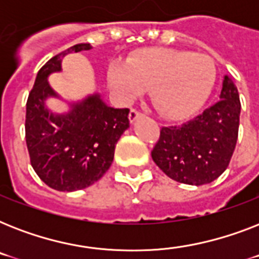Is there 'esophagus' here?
<instances>
[{"label": "esophagus", "mask_w": 259, "mask_h": 259, "mask_svg": "<svg viewBox=\"0 0 259 259\" xmlns=\"http://www.w3.org/2000/svg\"><path fill=\"white\" fill-rule=\"evenodd\" d=\"M138 117H141V113H140V111H138L137 109H132V110H130L129 119H130V122H132V123H133V122L136 121V119H137Z\"/></svg>", "instance_id": "1"}]
</instances>
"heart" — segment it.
Wrapping results in <instances>:
<instances>
[{"mask_svg":"<svg viewBox=\"0 0 259 259\" xmlns=\"http://www.w3.org/2000/svg\"><path fill=\"white\" fill-rule=\"evenodd\" d=\"M110 84L123 99L133 101L145 90L158 113L177 119L199 109L217 80L209 56L172 48H149L123 64H113Z\"/></svg>","mask_w":259,"mask_h":259,"instance_id":"1","label":"heart"}]
</instances>
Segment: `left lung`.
<instances>
[{"instance_id": "left-lung-1", "label": "left lung", "mask_w": 259, "mask_h": 259, "mask_svg": "<svg viewBox=\"0 0 259 259\" xmlns=\"http://www.w3.org/2000/svg\"><path fill=\"white\" fill-rule=\"evenodd\" d=\"M219 98L188 122L160 130L152 158L172 180L208 184L227 169L237 145L241 115L238 89L229 76L223 79Z\"/></svg>"}]
</instances>
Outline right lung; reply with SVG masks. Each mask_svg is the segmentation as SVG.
I'll return each mask as SVG.
<instances>
[{"mask_svg": "<svg viewBox=\"0 0 259 259\" xmlns=\"http://www.w3.org/2000/svg\"><path fill=\"white\" fill-rule=\"evenodd\" d=\"M90 44H76L50 59L37 72L26 101L25 140L32 168L48 187L72 192L97 183L111 165L114 150L129 127V109H114L99 94L71 103L67 114H54L47 98L58 94L48 75L62 70V58L89 51Z\"/></svg>", "mask_w": 259, "mask_h": 259, "instance_id": "obj_1", "label": "right lung"}]
</instances>
